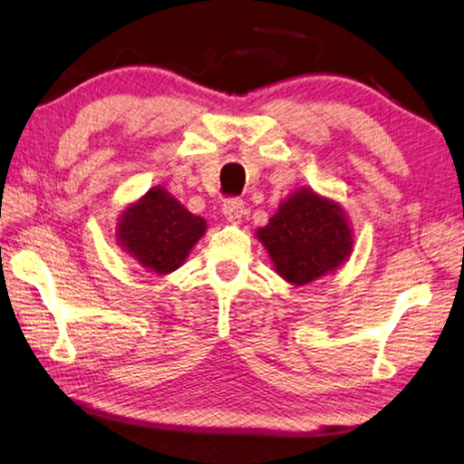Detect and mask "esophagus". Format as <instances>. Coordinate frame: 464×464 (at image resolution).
Masks as SVG:
<instances>
[{
	"label": "esophagus",
	"mask_w": 464,
	"mask_h": 464,
	"mask_svg": "<svg viewBox=\"0 0 464 464\" xmlns=\"http://www.w3.org/2000/svg\"><path fill=\"white\" fill-rule=\"evenodd\" d=\"M222 214L227 222L237 224L240 222L242 214H245V203H242V199H227L222 208Z\"/></svg>",
	"instance_id": "1"
}]
</instances>
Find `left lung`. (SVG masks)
Here are the masks:
<instances>
[{
	"label": "left lung",
	"instance_id": "1",
	"mask_svg": "<svg viewBox=\"0 0 464 464\" xmlns=\"http://www.w3.org/2000/svg\"><path fill=\"white\" fill-rule=\"evenodd\" d=\"M256 237L277 276L294 285H306L335 271L353 248L352 227L341 205L306 187L287 197Z\"/></svg>",
	"mask_w": 464,
	"mask_h": 464
}]
</instances>
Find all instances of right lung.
Here are the masks:
<instances>
[{
  "mask_svg": "<svg viewBox=\"0 0 464 464\" xmlns=\"http://www.w3.org/2000/svg\"><path fill=\"white\" fill-rule=\"evenodd\" d=\"M205 227V219L187 211L164 187H151L119 218L117 242L143 269L169 276L185 263Z\"/></svg>",
  "mask_w": 464,
  "mask_h": 464,
  "instance_id": "add662e5",
  "label": "right lung"
}]
</instances>
